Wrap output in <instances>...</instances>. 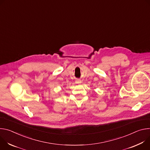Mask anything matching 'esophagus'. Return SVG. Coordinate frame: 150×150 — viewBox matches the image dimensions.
Wrapping results in <instances>:
<instances>
[{"mask_svg":"<svg viewBox=\"0 0 150 150\" xmlns=\"http://www.w3.org/2000/svg\"><path fill=\"white\" fill-rule=\"evenodd\" d=\"M81 83V80H80V79H76V83L79 84V83Z\"/></svg>","mask_w":150,"mask_h":150,"instance_id":"1","label":"esophagus"}]
</instances>
